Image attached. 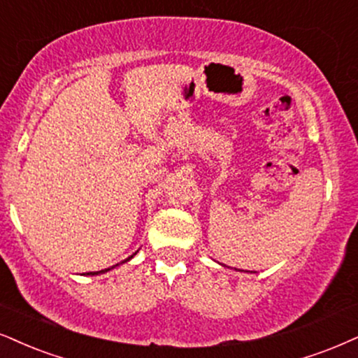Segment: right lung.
<instances>
[{
	"instance_id": "add662e5",
	"label": "right lung",
	"mask_w": 358,
	"mask_h": 358,
	"mask_svg": "<svg viewBox=\"0 0 358 358\" xmlns=\"http://www.w3.org/2000/svg\"><path fill=\"white\" fill-rule=\"evenodd\" d=\"M136 254H138V250H136V252L134 254H132L131 255V257H127L126 260H122V262L121 264H124V262H129V260L132 259V257H134V255ZM119 266V264H116V266H113V267H109V268H103V271H99V272H86L85 273V275H99V273H106V272H109V271H113V268H116Z\"/></svg>"
}]
</instances>
